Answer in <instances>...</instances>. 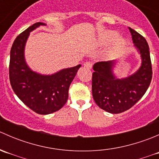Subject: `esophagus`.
<instances>
[{"label":"esophagus","mask_w":159,"mask_h":159,"mask_svg":"<svg viewBox=\"0 0 159 159\" xmlns=\"http://www.w3.org/2000/svg\"><path fill=\"white\" fill-rule=\"evenodd\" d=\"M84 65V68H88V69H90V68H91V67H92V64H91L90 61L84 62V65Z\"/></svg>","instance_id":"34e87169"}]
</instances>
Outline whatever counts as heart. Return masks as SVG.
Segmentation results:
<instances>
[{"label":"heart","mask_w":159,"mask_h":159,"mask_svg":"<svg viewBox=\"0 0 159 159\" xmlns=\"http://www.w3.org/2000/svg\"><path fill=\"white\" fill-rule=\"evenodd\" d=\"M118 36V34L117 32L114 31H108L106 32L105 34H103L102 35H101L98 38L99 44H107L108 43L111 42V41H115ZM125 40L124 38H120L118 41V44H123L125 43Z\"/></svg>","instance_id":"obj_1"}]
</instances>
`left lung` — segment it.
<instances>
[{
	"mask_svg": "<svg viewBox=\"0 0 159 159\" xmlns=\"http://www.w3.org/2000/svg\"><path fill=\"white\" fill-rule=\"evenodd\" d=\"M134 48L141 57V65L132 75L118 78L115 73L117 60L97 62L93 65L92 95L98 106L118 114L129 110L146 92L152 77L149 47L145 38L129 28Z\"/></svg>",
	"mask_w": 159,
	"mask_h": 159,
	"instance_id": "1",
	"label": "left lung"
}]
</instances>
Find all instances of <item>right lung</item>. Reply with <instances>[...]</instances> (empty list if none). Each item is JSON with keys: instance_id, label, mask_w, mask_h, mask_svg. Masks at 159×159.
Masks as SVG:
<instances>
[{"instance_id": "obj_1", "label": "right lung", "mask_w": 159, "mask_h": 159, "mask_svg": "<svg viewBox=\"0 0 159 159\" xmlns=\"http://www.w3.org/2000/svg\"><path fill=\"white\" fill-rule=\"evenodd\" d=\"M46 24L38 22L14 40L10 53L9 77L13 91L28 108L40 115L60 110L67 102L70 83L81 65L58 70L51 75L34 71L25 60V50L30 33Z\"/></svg>"}]
</instances>
